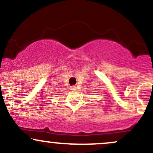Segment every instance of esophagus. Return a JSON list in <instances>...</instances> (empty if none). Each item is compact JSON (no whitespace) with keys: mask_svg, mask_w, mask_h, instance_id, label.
<instances>
[{"mask_svg":"<svg viewBox=\"0 0 153 153\" xmlns=\"http://www.w3.org/2000/svg\"><path fill=\"white\" fill-rule=\"evenodd\" d=\"M77 89V88L75 86H71L70 87V90H72V91H75Z\"/></svg>","mask_w":153,"mask_h":153,"instance_id":"1","label":"esophagus"}]
</instances>
